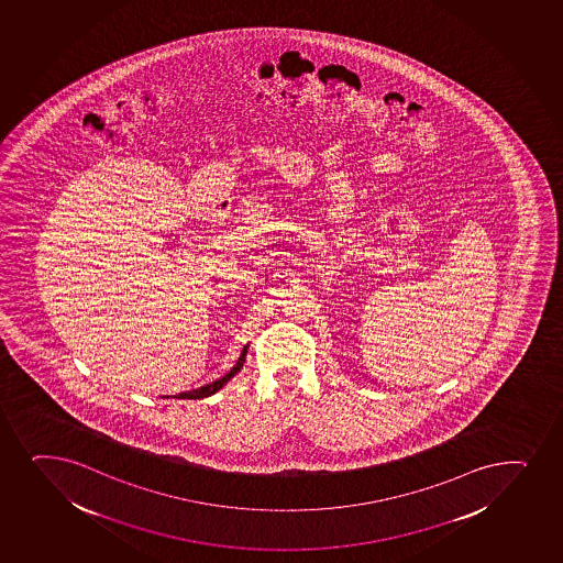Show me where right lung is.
Instances as JSON below:
<instances>
[{"label":"right lung","mask_w":563,"mask_h":563,"mask_svg":"<svg viewBox=\"0 0 563 563\" xmlns=\"http://www.w3.org/2000/svg\"><path fill=\"white\" fill-rule=\"evenodd\" d=\"M246 350H249V344L243 347V352H241V357L235 363L234 367L230 368V373L224 374L222 378L216 379V382H211L208 386L198 387V389H192V391L179 393L176 395V398H189V400H196V398H206L211 397V395H216L219 389L227 386L230 379L234 378L235 374L240 373L241 368H243V363H245Z\"/></svg>","instance_id":"right-lung-1"}]
</instances>
